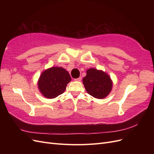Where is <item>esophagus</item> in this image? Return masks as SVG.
Returning <instances> with one entry per match:
<instances>
[{
    "label": "esophagus",
    "instance_id": "obj_1",
    "mask_svg": "<svg viewBox=\"0 0 154 154\" xmlns=\"http://www.w3.org/2000/svg\"><path fill=\"white\" fill-rule=\"evenodd\" d=\"M74 80H75V81H77V82H80V81L82 80V77H81V76H80V77L78 78L74 79Z\"/></svg>",
    "mask_w": 154,
    "mask_h": 154
}]
</instances>
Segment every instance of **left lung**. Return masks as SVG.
<instances>
[{"label":"left lung","mask_w":154,"mask_h":154,"mask_svg":"<svg viewBox=\"0 0 154 154\" xmlns=\"http://www.w3.org/2000/svg\"><path fill=\"white\" fill-rule=\"evenodd\" d=\"M86 72L82 81L88 94L97 99H103L110 94L113 83L108 74L94 68L87 69Z\"/></svg>","instance_id":"8db88e82"}]
</instances>
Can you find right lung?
<instances>
[{
    "label": "right lung",
    "mask_w": 154,
    "mask_h": 154,
    "mask_svg": "<svg viewBox=\"0 0 154 154\" xmlns=\"http://www.w3.org/2000/svg\"><path fill=\"white\" fill-rule=\"evenodd\" d=\"M71 78L67 70L62 67H52L41 73L38 78L39 91L46 98H55L66 89Z\"/></svg>",
    "instance_id": "right-lung-1"
}]
</instances>
